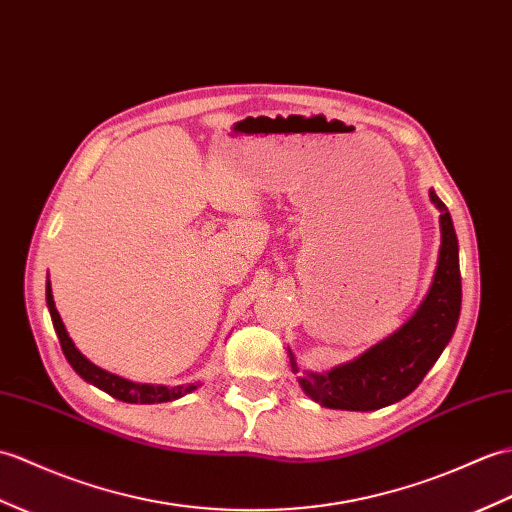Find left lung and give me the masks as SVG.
<instances>
[{
  "mask_svg": "<svg viewBox=\"0 0 512 512\" xmlns=\"http://www.w3.org/2000/svg\"><path fill=\"white\" fill-rule=\"evenodd\" d=\"M430 200L441 211V248L432 285L417 312L395 334L325 373L301 371L294 353L288 351L292 373L299 375L305 395L320 406L368 412L401 401L423 382L454 336L462 303L458 237L445 202L434 189Z\"/></svg>",
  "mask_w": 512,
  "mask_h": 512,
  "instance_id": "obj_1",
  "label": "left lung"
}]
</instances>
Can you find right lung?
<instances>
[{
  "instance_id": "add662e5",
  "label": "right lung",
  "mask_w": 512,
  "mask_h": 512,
  "mask_svg": "<svg viewBox=\"0 0 512 512\" xmlns=\"http://www.w3.org/2000/svg\"><path fill=\"white\" fill-rule=\"evenodd\" d=\"M45 301H47V310H50V316H52V325L56 329V336H58V340H61V349L65 353L67 362L71 364V368H74V371L82 379H85V382L93 384L95 388H100L104 392H109L111 397L126 401V403H165V401L181 399L187 395V392H194L200 386V382L174 386V388L154 386V384H137V382H130V379L120 377V375L104 371V368L95 366L91 360H87L85 355L76 349L74 340L69 338L67 329L61 320V314H58L56 305H54L50 279H47V285H45Z\"/></svg>"
}]
</instances>
